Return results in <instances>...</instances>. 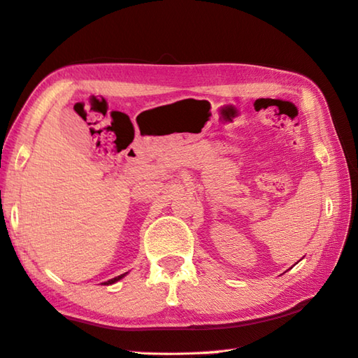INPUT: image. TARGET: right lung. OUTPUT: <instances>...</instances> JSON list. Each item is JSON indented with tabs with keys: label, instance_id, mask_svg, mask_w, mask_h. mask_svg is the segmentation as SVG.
<instances>
[{
	"label": "right lung",
	"instance_id": "add662e5",
	"mask_svg": "<svg viewBox=\"0 0 358 358\" xmlns=\"http://www.w3.org/2000/svg\"><path fill=\"white\" fill-rule=\"evenodd\" d=\"M122 277H125V273H122V275H119V277H115V278H112V280H108V281H106V282H103V284H106V286H108V284H113V282H116V281H119V280H121Z\"/></svg>",
	"mask_w": 358,
	"mask_h": 358
}]
</instances>
